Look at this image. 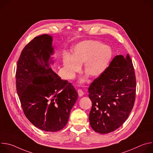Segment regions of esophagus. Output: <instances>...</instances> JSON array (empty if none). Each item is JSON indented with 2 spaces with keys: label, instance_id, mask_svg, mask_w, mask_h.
I'll list each match as a JSON object with an SVG mask.
<instances>
[{
  "label": "esophagus",
  "instance_id": "1",
  "mask_svg": "<svg viewBox=\"0 0 153 153\" xmlns=\"http://www.w3.org/2000/svg\"><path fill=\"white\" fill-rule=\"evenodd\" d=\"M77 93H78V94H79V96L80 97L82 96L84 94L83 91L81 89H79V90H77Z\"/></svg>",
  "mask_w": 153,
  "mask_h": 153
}]
</instances>
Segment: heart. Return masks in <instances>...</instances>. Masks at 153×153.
Instances as JSON below:
<instances>
[{"mask_svg": "<svg viewBox=\"0 0 153 153\" xmlns=\"http://www.w3.org/2000/svg\"><path fill=\"white\" fill-rule=\"evenodd\" d=\"M113 52L110 47L97 40H86L76 45L72 50V57H63L65 73L68 79H73L80 70L83 63V71L92 78L100 76L107 68ZM84 80H81L83 82Z\"/></svg>", "mask_w": 153, "mask_h": 153, "instance_id": "b5f03b06", "label": "heart"}]
</instances>
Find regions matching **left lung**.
<instances>
[{"label":"left lung","mask_w":153,"mask_h":153,"mask_svg":"<svg viewBox=\"0 0 153 153\" xmlns=\"http://www.w3.org/2000/svg\"><path fill=\"white\" fill-rule=\"evenodd\" d=\"M136 80L133 62L128 54L116 56L105 71L90 84L92 102L90 125L96 132L106 134L119 128L134 106Z\"/></svg>","instance_id":"8db88e82"}]
</instances>
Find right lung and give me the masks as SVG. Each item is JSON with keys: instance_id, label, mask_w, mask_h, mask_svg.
Here are the masks:
<instances>
[{"instance_id": "obj_1", "label": "right lung", "mask_w": 153, "mask_h": 153, "mask_svg": "<svg viewBox=\"0 0 153 153\" xmlns=\"http://www.w3.org/2000/svg\"><path fill=\"white\" fill-rule=\"evenodd\" d=\"M52 41L51 36L43 34L25 47L17 61L16 83L27 118L42 130L56 132L67 125L78 94L49 67Z\"/></svg>"}]
</instances>
